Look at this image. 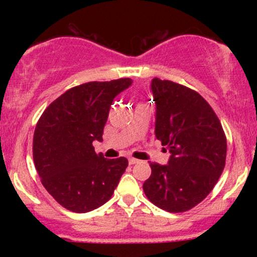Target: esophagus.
<instances>
[{"mask_svg":"<svg viewBox=\"0 0 257 257\" xmlns=\"http://www.w3.org/2000/svg\"><path fill=\"white\" fill-rule=\"evenodd\" d=\"M128 162H129V164H137V163H140V161H139V159H137V158H133V157L128 158Z\"/></svg>","mask_w":257,"mask_h":257,"instance_id":"obj_1","label":"esophagus"}]
</instances>
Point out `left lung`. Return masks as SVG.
<instances>
[{
    "mask_svg": "<svg viewBox=\"0 0 257 257\" xmlns=\"http://www.w3.org/2000/svg\"><path fill=\"white\" fill-rule=\"evenodd\" d=\"M156 104L155 134L170 152L166 166L150 163L143 188L150 202L182 213L211 192L222 174L227 143L219 118L206 100L185 85L151 81Z\"/></svg>",
    "mask_w": 257,
    "mask_h": 257,
    "instance_id": "8db88e82",
    "label": "left lung"
}]
</instances>
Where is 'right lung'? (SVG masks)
Returning <instances> with one entry per match:
<instances>
[{
    "instance_id": "obj_1",
    "label": "right lung",
    "mask_w": 257,
    "mask_h": 257,
    "mask_svg": "<svg viewBox=\"0 0 257 257\" xmlns=\"http://www.w3.org/2000/svg\"><path fill=\"white\" fill-rule=\"evenodd\" d=\"M131 78L88 82L55 99L38 119L34 162L42 185L60 205L88 213L105 204L128 167L124 157L96 155L113 99L132 85Z\"/></svg>"
}]
</instances>
